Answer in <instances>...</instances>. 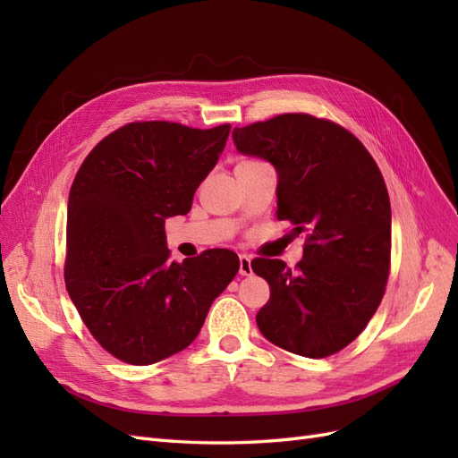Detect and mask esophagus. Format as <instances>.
Segmentation results:
<instances>
[{
    "label": "esophagus",
    "instance_id": "34e87169",
    "mask_svg": "<svg viewBox=\"0 0 458 458\" xmlns=\"http://www.w3.org/2000/svg\"><path fill=\"white\" fill-rule=\"evenodd\" d=\"M239 273L242 276L252 275V259H250V256H246V254L239 256Z\"/></svg>",
    "mask_w": 458,
    "mask_h": 458
}]
</instances>
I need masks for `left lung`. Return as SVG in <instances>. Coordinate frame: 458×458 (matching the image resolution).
I'll return each mask as SVG.
<instances>
[{"label": "left lung", "mask_w": 458, "mask_h": 458, "mask_svg": "<svg viewBox=\"0 0 458 458\" xmlns=\"http://www.w3.org/2000/svg\"><path fill=\"white\" fill-rule=\"evenodd\" d=\"M241 155L276 172V219L308 233L298 269L258 258L271 298L256 323L279 348L310 359L340 352L378 310L390 273L392 208L384 177L348 130L310 114L234 128Z\"/></svg>", "instance_id": "1"}]
</instances>
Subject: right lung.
Wrapping results in <instances>:
<instances>
[{
	"label": "right lung",
	"instance_id": "1",
	"mask_svg": "<svg viewBox=\"0 0 458 458\" xmlns=\"http://www.w3.org/2000/svg\"><path fill=\"white\" fill-rule=\"evenodd\" d=\"M229 131V123L133 122L106 135L74 177L66 290L93 338L123 363L152 365L185 350L239 271L225 248L170 261L164 233L165 219L191 210Z\"/></svg>",
	"mask_w": 458,
	"mask_h": 458
}]
</instances>
